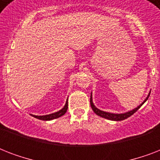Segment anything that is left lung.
I'll return each instance as SVG.
<instances>
[{
	"label": "left lung",
	"instance_id": "left-lung-1",
	"mask_svg": "<svg viewBox=\"0 0 160 160\" xmlns=\"http://www.w3.org/2000/svg\"><path fill=\"white\" fill-rule=\"evenodd\" d=\"M149 95H150V93H149V95L146 97V99L143 101L142 104L139 105V106L135 108V109H132L130 111H128L126 113H124V114H113V113H109V112H105L103 111V110H100V109H97L96 107L93 104V100H92V93H91V95H90V105H91V108H92L93 111L95 112V114L99 115V116L102 117V118H105V119H110V120H114V121H120V120H124V119H127V118H129V116H131L132 114H134L135 112L138 110V109L142 106V105H144V102L148 100V98H149Z\"/></svg>",
	"mask_w": 160,
	"mask_h": 160
}]
</instances>
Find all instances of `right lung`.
<instances>
[{"label": "right lung", "mask_w": 160, "mask_h": 160, "mask_svg": "<svg viewBox=\"0 0 160 160\" xmlns=\"http://www.w3.org/2000/svg\"><path fill=\"white\" fill-rule=\"evenodd\" d=\"M68 100V99H67ZM68 109V100H66V103H65V106L63 107L62 109L59 110L57 112H55L53 114H46V115H32L33 117L36 118V119H41V120H51V119H57L59 117L62 116L64 114L66 113Z\"/></svg>", "instance_id": "add662e5"}]
</instances>
